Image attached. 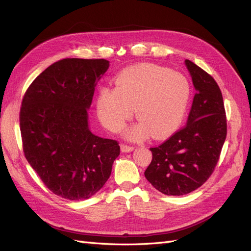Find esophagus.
<instances>
[{
	"mask_svg": "<svg viewBox=\"0 0 251 251\" xmlns=\"http://www.w3.org/2000/svg\"><path fill=\"white\" fill-rule=\"evenodd\" d=\"M120 150H121V151H124V153H130V151H132L134 150V148L130 147V146H126V144L121 143L120 144Z\"/></svg>",
	"mask_w": 251,
	"mask_h": 251,
	"instance_id": "esophagus-1",
	"label": "esophagus"
}]
</instances>
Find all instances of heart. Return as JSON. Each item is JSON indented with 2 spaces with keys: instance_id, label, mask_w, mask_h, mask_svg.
Returning a JSON list of instances; mask_svg holds the SVG:
<instances>
[{
  "instance_id": "heart-1",
  "label": "heart",
  "mask_w": 251,
  "mask_h": 251,
  "mask_svg": "<svg viewBox=\"0 0 251 251\" xmlns=\"http://www.w3.org/2000/svg\"><path fill=\"white\" fill-rule=\"evenodd\" d=\"M191 88L184 75L153 64L127 67L96 96V113L104 127L118 132L135 115L140 121L126 131V138L142 140L151 134L161 139L173 134L184 118Z\"/></svg>"
}]
</instances>
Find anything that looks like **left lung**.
Wrapping results in <instances>:
<instances>
[{"instance_id":"left-lung-1","label":"left lung","mask_w":251,"mask_h":251,"mask_svg":"<svg viewBox=\"0 0 251 251\" xmlns=\"http://www.w3.org/2000/svg\"><path fill=\"white\" fill-rule=\"evenodd\" d=\"M185 66L196 90L186 126L157 148L144 176L157 191L182 196L204 184L214 172L226 139L221 90L208 73L188 59Z\"/></svg>"}]
</instances>
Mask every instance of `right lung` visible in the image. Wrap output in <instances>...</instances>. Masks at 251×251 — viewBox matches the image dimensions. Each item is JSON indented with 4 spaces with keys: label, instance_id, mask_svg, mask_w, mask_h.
I'll list each match as a JSON object with an SVG mask.
<instances>
[{
    "label": "right lung",
    "instance_id": "right-lung-1",
    "mask_svg": "<svg viewBox=\"0 0 251 251\" xmlns=\"http://www.w3.org/2000/svg\"><path fill=\"white\" fill-rule=\"evenodd\" d=\"M105 59L65 58L37 76L23 98V150L44 184L62 198L86 200L109 179L117 141L90 131L88 110Z\"/></svg>",
    "mask_w": 251,
    "mask_h": 251
}]
</instances>
